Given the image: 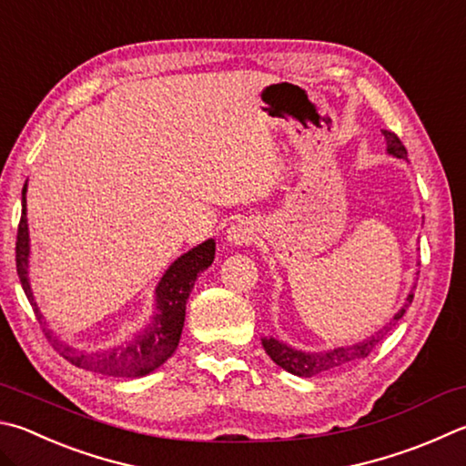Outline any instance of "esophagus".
Here are the masks:
<instances>
[{"label": "esophagus", "instance_id": "esophagus-1", "mask_svg": "<svg viewBox=\"0 0 466 466\" xmlns=\"http://www.w3.org/2000/svg\"><path fill=\"white\" fill-rule=\"evenodd\" d=\"M257 236V228L248 219H238V222L232 224L226 232V240L234 244V247H244V244H250Z\"/></svg>", "mask_w": 466, "mask_h": 466}]
</instances>
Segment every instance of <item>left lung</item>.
<instances>
[{
	"instance_id": "1",
	"label": "left lung",
	"mask_w": 466,
	"mask_h": 466,
	"mask_svg": "<svg viewBox=\"0 0 466 466\" xmlns=\"http://www.w3.org/2000/svg\"><path fill=\"white\" fill-rule=\"evenodd\" d=\"M383 137L387 140V150L391 152L393 157L408 158V150H405L403 142L400 140L397 134L383 130ZM411 299H413V293L408 295L405 306L397 311L395 318L389 321L387 326H383V329H379V332H375V336H370V338H367V340H362L359 344L342 346V349H334V350H326V352H301V350L289 349V346L275 340V338H265V340H262V346H265L268 357L273 359L281 369L289 370V373L298 375V377H316L319 373H326V370L342 367V365H346V362L369 357L370 350H373L375 346L383 340L385 334L391 329V326H395L397 321L403 318L405 309H408Z\"/></svg>"
}]
</instances>
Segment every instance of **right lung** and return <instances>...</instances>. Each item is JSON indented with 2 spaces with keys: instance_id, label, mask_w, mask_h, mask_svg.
Listing matches in <instances>:
<instances>
[{
  "instance_id": "add662e5",
  "label": "right lung",
  "mask_w": 466,
  "mask_h": 466,
  "mask_svg": "<svg viewBox=\"0 0 466 466\" xmlns=\"http://www.w3.org/2000/svg\"><path fill=\"white\" fill-rule=\"evenodd\" d=\"M28 222H26V185L22 189V216L18 224V238H15V270H18L22 289L26 293L30 306L40 321L42 332L46 340L53 344V349L61 354L71 365L93 370V373L112 375V377H142L158 369L163 362L175 352L177 344L183 332L185 321V303H187L193 285L198 281V275L206 270L216 257V242L206 240L199 247L185 252L177 258L165 277L160 279L157 287V316L152 318L148 328L138 336H134L130 342L116 349L101 352H81L73 346L65 344L46 329V321L42 319L36 301L32 298L28 283Z\"/></svg>"
}]
</instances>
